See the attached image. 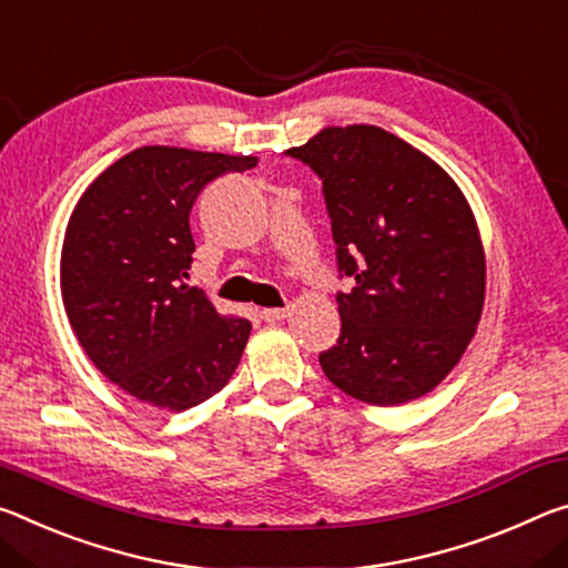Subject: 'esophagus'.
I'll list each match as a JSON object with an SVG mask.
<instances>
[{"label": "esophagus", "mask_w": 568, "mask_h": 568, "mask_svg": "<svg viewBox=\"0 0 568 568\" xmlns=\"http://www.w3.org/2000/svg\"><path fill=\"white\" fill-rule=\"evenodd\" d=\"M262 317L266 322H284L290 317V306H276V310H262Z\"/></svg>", "instance_id": "34e87169"}]
</instances>
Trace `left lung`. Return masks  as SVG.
<instances>
[{"instance_id":"1","label":"left lung","mask_w":568,"mask_h":568,"mask_svg":"<svg viewBox=\"0 0 568 568\" xmlns=\"http://www.w3.org/2000/svg\"><path fill=\"white\" fill-rule=\"evenodd\" d=\"M292 158L320 175L339 272L342 334L322 352L332 385L367 405L438 387L486 302V251L470 203L433 158L377 125L322 128Z\"/></svg>"}]
</instances>
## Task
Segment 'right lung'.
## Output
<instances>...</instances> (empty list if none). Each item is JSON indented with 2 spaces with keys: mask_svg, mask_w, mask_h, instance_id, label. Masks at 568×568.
<instances>
[{
  "mask_svg": "<svg viewBox=\"0 0 568 568\" xmlns=\"http://www.w3.org/2000/svg\"><path fill=\"white\" fill-rule=\"evenodd\" d=\"M254 155L143 145L102 171L68 221L60 290L74 337L102 375L161 410L183 413L226 387L251 334L189 286L191 206Z\"/></svg>",
  "mask_w": 568,
  "mask_h": 568,
  "instance_id": "add662e5",
  "label": "right lung"
}]
</instances>
